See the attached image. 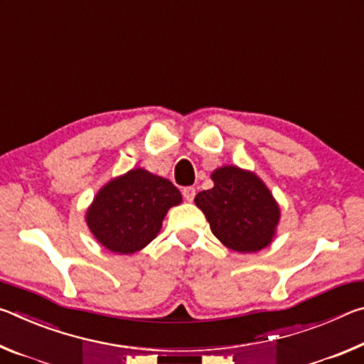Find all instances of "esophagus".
Here are the masks:
<instances>
[{"instance_id":"1","label":"esophagus","mask_w":364,"mask_h":364,"mask_svg":"<svg viewBox=\"0 0 364 364\" xmlns=\"http://www.w3.org/2000/svg\"><path fill=\"white\" fill-rule=\"evenodd\" d=\"M183 197L186 199L188 202H193L194 197H196V189L194 188H184L183 189Z\"/></svg>"}]
</instances>
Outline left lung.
Listing matches in <instances>:
<instances>
[{
  "instance_id": "1",
  "label": "left lung",
  "mask_w": 364,
  "mask_h": 364,
  "mask_svg": "<svg viewBox=\"0 0 364 364\" xmlns=\"http://www.w3.org/2000/svg\"><path fill=\"white\" fill-rule=\"evenodd\" d=\"M213 188L196 196L218 241L239 254H254L273 242L281 208L255 171L223 165L212 171Z\"/></svg>"
}]
</instances>
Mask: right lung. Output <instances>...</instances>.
<instances>
[{
    "label": "right lung",
    "mask_w": 364,
    "mask_h": 364,
    "mask_svg": "<svg viewBox=\"0 0 364 364\" xmlns=\"http://www.w3.org/2000/svg\"><path fill=\"white\" fill-rule=\"evenodd\" d=\"M181 202V193L167 178L132 168L97 191L85 220L102 247L130 255L157 237L165 215Z\"/></svg>",
    "instance_id": "right-lung-1"
}]
</instances>
